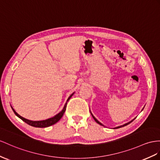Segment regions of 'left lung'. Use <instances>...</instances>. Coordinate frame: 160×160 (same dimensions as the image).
<instances>
[{
    "instance_id": "8db88e82",
    "label": "left lung",
    "mask_w": 160,
    "mask_h": 160,
    "mask_svg": "<svg viewBox=\"0 0 160 160\" xmlns=\"http://www.w3.org/2000/svg\"><path fill=\"white\" fill-rule=\"evenodd\" d=\"M142 109H143V108H142ZM91 115H92V118H93V119L95 120V122L97 123V124H100V125H101V126H103V124H102L101 122H99V121H98V120L96 119V118H95V116H94L92 115V113H91ZM134 120V119H133L132 120H131L130 122H128V123H126V124H124V125H122V126H120L116 127V128H114V129H116V128H121V127H123V126H126V125H128V124H130V123L132 122Z\"/></svg>"
}]
</instances>
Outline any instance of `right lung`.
<instances>
[{
	"instance_id": "add662e5",
	"label": "right lung",
	"mask_w": 160,
	"mask_h": 160,
	"mask_svg": "<svg viewBox=\"0 0 160 160\" xmlns=\"http://www.w3.org/2000/svg\"><path fill=\"white\" fill-rule=\"evenodd\" d=\"M73 94H74V92L72 93V95L69 96L68 97V99L67 100V102L65 103L64 107L63 108V109L61 110V111L59 113H57V115H55L54 117L52 118H48V119L47 120H41V121H32V120H28V119H26V118H24L23 117H22L21 116H19V114L16 112L15 111V109L11 107L12 109H13V112L15 113V114L16 116H17L18 118H19L20 119L22 120L23 122H25L26 124H29L30 126H34V127H36V128H46V127H48L50 126H52L53 124H56V123L58 122L61 118H62V116H63V113H65V109H66V107H67V103L68 101L69 100V99L73 96Z\"/></svg>"
}]
</instances>
